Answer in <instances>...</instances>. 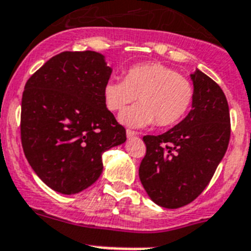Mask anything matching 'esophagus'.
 Segmentation results:
<instances>
[{
  "label": "esophagus",
  "instance_id": "esophagus-1",
  "mask_svg": "<svg viewBox=\"0 0 251 251\" xmlns=\"http://www.w3.org/2000/svg\"><path fill=\"white\" fill-rule=\"evenodd\" d=\"M126 133H127L128 138H133V137L138 136V133H137V132H134V130H130V129H127V132H126Z\"/></svg>",
  "mask_w": 251,
  "mask_h": 251
}]
</instances>
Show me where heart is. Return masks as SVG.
I'll return each instance as SVG.
<instances>
[{"label":"heart","mask_w":251,"mask_h":251,"mask_svg":"<svg viewBox=\"0 0 251 251\" xmlns=\"http://www.w3.org/2000/svg\"><path fill=\"white\" fill-rule=\"evenodd\" d=\"M194 85L177 71L162 63L136 64L124 80H109L104 86V100L111 111H122L138 99V105L121 114L129 127H170L180 122L192 108Z\"/></svg>","instance_id":"b5f03b06"}]
</instances>
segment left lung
Segmentation results:
<instances>
[{"label":"left lung","instance_id":"left-lung-1","mask_svg":"<svg viewBox=\"0 0 251 251\" xmlns=\"http://www.w3.org/2000/svg\"><path fill=\"white\" fill-rule=\"evenodd\" d=\"M190 77L196 96L189 114L165 133L143 137L141 183L165 208L189 204L204 190L230 141V111L222 89L199 70Z\"/></svg>","mask_w":251,"mask_h":251}]
</instances>
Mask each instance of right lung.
<instances>
[{
  "instance_id": "1",
  "label": "right lung",
  "mask_w": 251,
  "mask_h": 251,
  "mask_svg": "<svg viewBox=\"0 0 251 251\" xmlns=\"http://www.w3.org/2000/svg\"><path fill=\"white\" fill-rule=\"evenodd\" d=\"M111 68L93 50L62 52L25 83L21 145L35 174L62 194L95 183L102 152L126 142V129L106 109L104 86Z\"/></svg>"
}]
</instances>
